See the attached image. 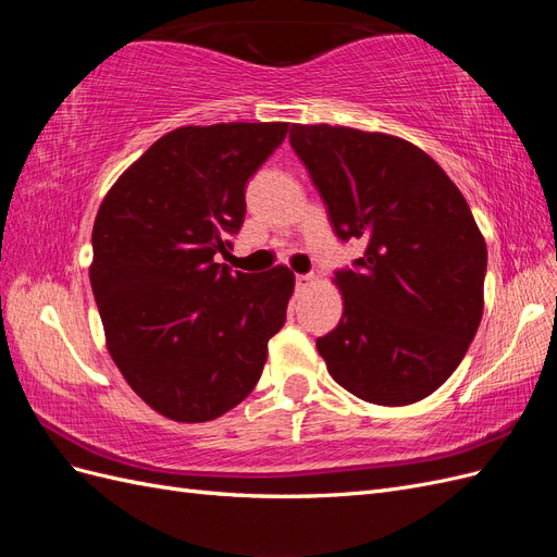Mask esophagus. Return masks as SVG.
Masks as SVG:
<instances>
[{"label":"esophagus","instance_id":"34e87169","mask_svg":"<svg viewBox=\"0 0 557 557\" xmlns=\"http://www.w3.org/2000/svg\"><path fill=\"white\" fill-rule=\"evenodd\" d=\"M311 283H313V276H311V274H297V276H295V285H297L299 290H307Z\"/></svg>","mask_w":557,"mask_h":557}]
</instances>
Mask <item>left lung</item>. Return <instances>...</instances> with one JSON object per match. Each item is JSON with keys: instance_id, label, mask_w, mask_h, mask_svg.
I'll return each instance as SVG.
<instances>
[{"instance_id": "1", "label": "left lung", "mask_w": 557, "mask_h": 557, "mask_svg": "<svg viewBox=\"0 0 557 557\" xmlns=\"http://www.w3.org/2000/svg\"><path fill=\"white\" fill-rule=\"evenodd\" d=\"M290 146L342 242L364 256L334 283L344 315L315 339L356 397L404 407L444 385L483 315L487 248L467 199L418 146L381 132L293 125Z\"/></svg>"}]
</instances>
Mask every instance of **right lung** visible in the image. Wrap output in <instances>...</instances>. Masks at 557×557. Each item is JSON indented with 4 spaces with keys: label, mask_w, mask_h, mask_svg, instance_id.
<instances>
[{
    "label": "right lung",
    "mask_w": 557,
    "mask_h": 557,
    "mask_svg": "<svg viewBox=\"0 0 557 557\" xmlns=\"http://www.w3.org/2000/svg\"><path fill=\"white\" fill-rule=\"evenodd\" d=\"M288 123L164 134L113 183L92 227L90 285L113 362L150 409L207 423L260 381L285 323L288 267L232 274L213 260L246 215V183Z\"/></svg>",
    "instance_id": "right-lung-1"
}]
</instances>
